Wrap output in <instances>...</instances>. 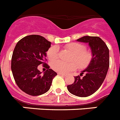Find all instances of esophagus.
I'll list each match as a JSON object with an SVG mask.
<instances>
[{
  "mask_svg": "<svg viewBox=\"0 0 120 120\" xmlns=\"http://www.w3.org/2000/svg\"><path fill=\"white\" fill-rule=\"evenodd\" d=\"M58 75H61V76H65V74H63V73H58Z\"/></svg>",
  "mask_w": 120,
  "mask_h": 120,
  "instance_id": "34e87169",
  "label": "esophagus"
}]
</instances>
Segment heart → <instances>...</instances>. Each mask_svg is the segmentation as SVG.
I'll return each mask as SVG.
<instances>
[{"instance_id":"heart-1","label":"heart","mask_w":120,"mask_h":120,"mask_svg":"<svg viewBox=\"0 0 120 120\" xmlns=\"http://www.w3.org/2000/svg\"><path fill=\"white\" fill-rule=\"evenodd\" d=\"M65 47L73 54L70 61L73 62L65 63L61 61H55L52 64V68L53 70L64 74L76 70L77 65L79 69H84L90 65L93 58V53L90 50L86 49L85 45L74 42L67 44ZM47 56L50 61L56 60L59 57L58 47L57 46L51 47L47 51Z\"/></svg>"}]
</instances>
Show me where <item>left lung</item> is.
I'll use <instances>...</instances> for the list:
<instances>
[{"label":"left lung","mask_w":120,"mask_h":120,"mask_svg":"<svg viewBox=\"0 0 120 120\" xmlns=\"http://www.w3.org/2000/svg\"><path fill=\"white\" fill-rule=\"evenodd\" d=\"M77 41L88 43L93 58L80 76H75L74 83L68 85L67 89L75 96L86 97L97 91L105 79L109 67V52L105 43L98 37L84 36ZM83 74L85 76L80 77Z\"/></svg>","instance_id":"8db88e82"}]
</instances>
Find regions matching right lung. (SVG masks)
I'll return each instance as SVG.
<instances>
[{
	"mask_svg": "<svg viewBox=\"0 0 120 120\" xmlns=\"http://www.w3.org/2000/svg\"><path fill=\"white\" fill-rule=\"evenodd\" d=\"M50 45L42 36L31 35L21 39L15 47L11 59L12 75L18 86L29 95L40 96L48 91L57 75L44 62ZM40 64L47 68L43 75L38 69Z\"/></svg>",
	"mask_w": 120,
	"mask_h": 120,
	"instance_id": "right-lung-1",
	"label": "right lung"
}]
</instances>
